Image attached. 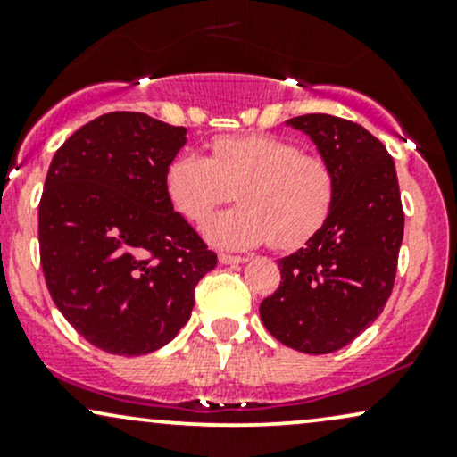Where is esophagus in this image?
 <instances>
[{
	"instance_id": "esophagus-1",
	"label": "esophagus",
	"mask_w": 457,
	"mask_h": 457,
	"mask_svg": "<svg viewBox=\"0 0 457 457\" xmlns=\"http://www.w3.org/2000/svg\"><path fill=\"white\" fill-rule=\"evenodd\" d=\"M219 262H221V264H245L246 258H245V255H229V253H221V255H219Z\"/></svg>"
}]
</instances>
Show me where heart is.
<instances>
[{
    "instance_id": "b5f03b06",
    "label": "heart",
    "mask_w": 457,
    "mask_h": 457,
    "mask_svg": "<svg viewBox=\"0 0 457 457\" xmlns=\"http://www.w3.org/2000/svg\"><path fill=\"white\" fill-rule=\"evenodd\" d=\"M165 191L188 221L238 197L240 206L204 223L219 249L245 251L269 243L296 249L327 223L335 204V176L324 159L275 135L219 137L211 156L182 152L167 165Z\"/></svg>"
}]
</instances>
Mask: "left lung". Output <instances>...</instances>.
<instances>
[{
	"instance_id": "left-lung-1",
	"label": "left lung",
	"mask_w": 457,
	"mask_h": 457,
	"mask_svg": "<svg viewBox=\"0 0 457 457\" xmlns=\"http://www.w3.org/2000/svg\"><path fill=\"white\" fill-rule=\"evenodd\" d=\"M286 127L305 133L330 165L335 204L320 232L279 260L281 283L260 318L281 344L328 354L374 324L391 296L403 238L400 185L389 152L361 124L307 113Z\"/></svg>"
}]
</instances>
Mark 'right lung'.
I'll use <instances>...</instances> for the list:
<instances>
[{
  "label": "right lung",
  "mask_w": 457,
  "mask_h": 457,
  "mask_svg": "<svg viewBox=\"0 0 457 457\" xmlns=\"http://www.w3.org/2000/svg\"><path fill=\"white\" fill-rule=\"evenodd\" d=\"M187 129L104 113L55 152L38 208L40 262L57 309L109 354L141 356L191 318L197 281L217 266L165 191Z\"/></svg>",
  "instance_id": "right-lung-1"
}]
</instances>
